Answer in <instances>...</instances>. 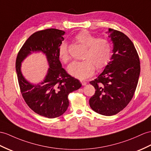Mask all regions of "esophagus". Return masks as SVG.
Listing matches in <instances>:
<instances>
[{"label":"esophagus","instance_id":"obj_1","mask_svg":"<svg viewBox=\"0 0 151 151\" xmlns=\"http://www.w3.org/2000/svg\"><path fill=\"white\" fill-rule=\"evenodd\" d=\"M80 82H81V83L82 84V85H83V86L86 85V84H87V82H86V81H83V80H81V81H80Z\"/></svg>","mask_w":151,"mask_h":151}]
</instances>
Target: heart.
Returning a JSON list of instances; mask_svg holds the SVG:
<instances>
[{"instance_id": "heart-1", "label": "heart", "mask_w": 151, "mask_h": 151, "mask_svg": "<svg viewBox=\"0 0 151 151\" xmlns=\"http://www.w3.org/2000/svg\"><path fill=\"white\" fill-rule=\"evenodd\" d=\"M75 41L85 47L82 61H74L68 67V73L76 78L84 79L93 74L95 67L97 70L103 68L111 57V45L105 38H95L87 31H81L74 36ZM58 56L62 62L68 63L70 56L68 45L65 42L60 44Z\"/></svg>"}]
</instances>
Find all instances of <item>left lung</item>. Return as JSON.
Wrapping results in <instances>:
<instances>
[{
	"mask_svg": "<svg viewBox=\"0 0 151 151\" xmlns=\"http://www.w3.org/2000/svg\"><path fill=\"white\" fill-rule=\"evenodd\" d=\"M113 43L111 61L90 83L95 89L89 100L94 111L105 116L119 113L131 101L140 73V63L133 43L123 32L109 29Z\"/></svg>",
	"mask_w": 151,
	"mask_h": 151,
	"instance_id": "obj_1",
	"label": "left lung"
}]
</instances>
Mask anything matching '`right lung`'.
<instances>
[{
  "label": "right lung",
  "mask_w": 151,
  "mask_h": 151,
  "mask_svg": "<svg viewBox=\"0 0 151 151\" xmlns=\"http://www.w3.org/2000/svg\"><path fill=\"white\" fill-rule=\"evenodd\" d=\"M65 33L56 29L33 33L22 47L16 60L18 81L25 102L33 111L49 119L63 115L69 106L68 94L81 87L78 79L62 68L59 60L58 49ZM34 52L45 53L50 65L45 79L37 85L28 82L21 72V62Z\"/></svg>",
  "instance_id": "obj_1"
}]
</instances>
